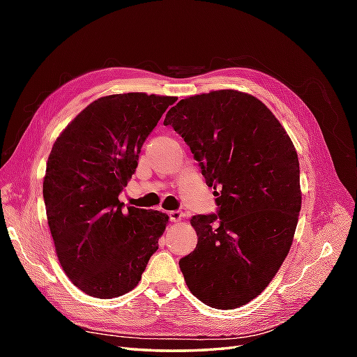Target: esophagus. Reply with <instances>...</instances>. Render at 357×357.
<instances>
[{"label": "esophagus", "instance_id": "obj_1", "mask_svg": "<svg viewBox=\"0 0 357 357\" xmlns=\"http://www.w3.org/2000/svg\"><path fill=\"white\" fill-rule=\"evenodd\" d=\"M169 218L172 222H178L184 218V213L181 210H172V211H169Z\"/></svg>", "mask_w": 357, "mask_h": 357}]
</instances>
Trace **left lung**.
<instances>
[{"mask_svg":"<svg viewBox=\"0 0 357 357\" xmlns=\"http://www.w3.org/2000/svg\"><path fill=\"white\" fill-rule=\"evenodd\" d=\"M164 124L219 188L216 213L190 219L198 244L179 268L204 304L238 308L265 290L290 252L301 211L298 153L265 104L236 90L181 100Z\"/></svg>","mask_w":357,"mask_h":357,"instance_id":"obj_1","label":"left lung"}]
</instances>
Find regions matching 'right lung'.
<instances>
[{
    "mask_svg": "<svg viewBox=\"0 0 357 357\" xmlns=\"http://www.w3.org/2000/svg\"><path fill=\"white\" fill-rule=\"evenodd\" d=\"M176 98H100L59 135L43 183L59 264L79 290L100 299L138 285L169 216L119 201L147 136Z\"/></svg>",
    "mask_w": 357,
    "mask_h": 357,
    "instance_id": "right-lung-1",
    "label": "right lung"
}]
</instances>
